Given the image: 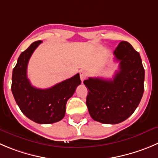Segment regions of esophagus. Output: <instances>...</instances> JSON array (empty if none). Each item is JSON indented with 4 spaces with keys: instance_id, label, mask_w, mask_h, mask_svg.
Returning <instances> with one entry per match:
<instances>
[{
    "instance_id": "34e87169",
    "label": "esophagus",
    "mask_w": 158,
    "mask_h": 158,
    "mask_svg": "<svg viewBox=\"0 0 158 158\" xmlns=\"http://www.w3.org/2000/svg\"><path fill=\"white\" fill-rule=\"evenodd\" d=\"M86 77H87V74H86V73H85V71H81L80 72V77H81V80L82 82H83L86 79Z\"/></svg>"
}]
</instances>
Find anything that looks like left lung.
I'll list each match as a JSON object with an SVG mask.
<instances>
[{
    "mask_svg": "<svg viewBox=\"0 0 158 158\" xmlns=\"http://www.w3.org/2000/svg\"><path fill=\"white\" fill-rule=\"evenodd\" d=\"M113 53L119 70L112 80L89 77L84 81L90 115L105 124H117L128 118L139 106L144 91V68L139 52L122 41Z\"/></svg>",
    "mask_w": 158,
    "mask_h": 158,
    "instance_id": "obj_1",
    "label": "left lung"
}]
</instances>
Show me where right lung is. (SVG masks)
<instances>
[{
  "label": "right lung",
  "instance_id": "obj_1",
  "mask_svg": "<svg viewBox=\"0 0 158 158\" xmlns=\"http://www.w3.org/2000/svg\"><path fill=\"white\" fill-rule=\"evenodd\" d=\"M41 43L34 42L19 56L13 69L11 91L25 116L40 124H49L64 118L67 100L81 81L79 73H77L47 89L33 87L27 77V66L31 54Z\"/></svg>",
  "mask_w": 158,
  "mask_h": 158
}]
</instances>
